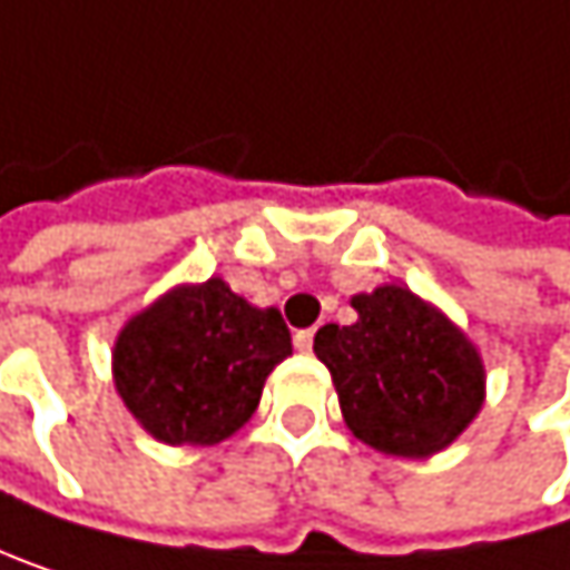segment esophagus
I'll use <instances>...</instances> for the list:
<instances>
[{"instance_id":"obj_1","label":"esophagus","mask_w":570,"mask_h":570,"mask_svg":"<svg viewBox=\"0 0 570 570\" xmlns=\"http://www.w3.org/2000/svg\"><path fill=\"white\" fill-rule=\"evenodd\" d=\"M312 342H315V332H312V328L295 332V348H298V352H312Z\"/></svg>"}]
</instances>
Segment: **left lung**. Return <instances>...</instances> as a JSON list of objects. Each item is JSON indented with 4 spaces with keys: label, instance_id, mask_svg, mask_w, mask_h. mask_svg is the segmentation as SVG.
I'll list each match as a JSON object with an SVG mask.
<instances>
[{
    "label": "left lung",
    "instance_id": "8db88e82",
    "mask_svg": "<svg viewBox=\"0 0 570 570\" xmlns=\"http://www.w3.org/2000/svg\"><path fill=\"white\" fill-rule=\"evenodd\" d=\"M352 325L315 332V355L332 372L348 431L395 458H431L454 444L484 405L478 345L395 282L352 295Z\"/></svg>",
    "mask_w": 570,
    "mask_h": 570
}]
</instances>
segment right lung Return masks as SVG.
<instances>
[{
    "label": "right lung",
    "instance_id": "right-lung-1",
    "mask_svg": "<svg viewBox=\"0 0 570 570\" xmlns=\"http://www.w3.org/2000/svg\"><path fill=\"white\" fill-rule=\"evenodd\" d=\"M288 355L282 312L252 305L212 275L171 285L122 325L112 382L155 441L205 448L255 415L265 379Z\"/></svg>",
    "mask_w": 570,
    "mask_h": 570
}]
</instances>
